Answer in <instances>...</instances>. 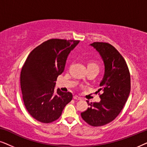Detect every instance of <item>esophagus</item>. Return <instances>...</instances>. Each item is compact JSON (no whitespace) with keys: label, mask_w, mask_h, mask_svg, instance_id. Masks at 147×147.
Wrapping results in <instances>:
<instances>
[{"label":"esophagus","mask_w":147,"mask_h":147,"mask_svg":"<svg viewBox=\"0 0 147 147\" xmlns=\"http://www.w3.org/2000/svg\"><path fill=\"white\" fill-rule=\"evenodd\" d=\"M74 99L76 100H81L82 98L80 97V96H74Z\"/></svg>","instance_id":"34e87169"}]
</instances>
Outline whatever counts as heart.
Listing matches in <instances>:
<instances>
[{"instance_id": "obj_1", "label": "heart", "mask_w": 147, "mask_h": 147, "mask_svg": "<svg viewBox=\"0 0 147 147\" xmlns=\"http://www.w3.org/2000/svg\"><path fill=\"white\" fill-rule=\"evenodd\" d=\"M88 66H95V67H97L99 68V66L96 63H94V62H90V63L88 64Z\"/></svg>"}]
</instances>
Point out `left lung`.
<instances>
[{"label":"left lung","instance_id":"obj_1","mask_svg":"<svg viewBox=\"0 0 147 147\" xmlns=\"http://www.w3.org/2000/svg\"><path fill=\"white\" fill-rule=\"evenodd\" d=\"M101 55L105 72L102 87L98 92L101 100L89 103L90 106L81 113L82 118L92 126H101L117 117L127 101L130 92V75L124 57L115 47L108 43L94 42L91 44Z\"/></svg>","mask_w":147,"mask_h":147}]
</instances>
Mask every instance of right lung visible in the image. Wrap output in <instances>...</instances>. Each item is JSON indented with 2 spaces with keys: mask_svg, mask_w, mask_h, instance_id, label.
Masks as SVG:
<instances>
[{
  "mask_svg": "<svg viewBox=\"0 0 147 147\" xmlns=\"http://www.w3.org/2000/svg\"><path fill=\"white\" fill-rule=\"evenodd\" d=\"M78 40L51 39L35 47L26 59L21 72V88L25 108L32 117L43 123L57 120L71 101V92L54 88L62 74L71 50Z\"/></svg>",
  "mask_w": 147,
  "mask_h": 147,
  "instance_id": "obj_1",
  "label": "right lung"
}]
</instances>
